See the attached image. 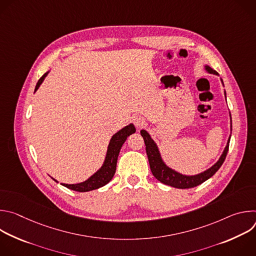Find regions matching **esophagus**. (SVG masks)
<instances>
[{
	"label": "esophagus",
	"mask_w": 256,
	"mask_h": 256,
	"mask_svg": "<svg viewBox=\"0 0 256 256\" xmlns=\"http://www.w3.org/2000/svg\"><path fill=\"white\" fill-rule=\"evenodd\" d=\"M134 124L136 126V128H142V126L146 124V120H144V118H142V116H136V118H134Z\"/></svg>",
	"instance_id": "esophagus-1"
}]
</instances>
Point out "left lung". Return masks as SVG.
<instances>
[{
	"label": "left lung",
	"mask_w": 256,
	"mask_h": 256,
	"mask_svg": "<svg viewBox=\"0 0 256 256\" xmlns=\"http://www.w3.org/2000/svg\"><path fill=\"white\" fill-rule=\"evenodd\" d=\"M204 68L208 72H210V74L218 75V72L214 70H212L210 66H204ZM221 81L223 83L222 79H221ZM223 86H224V84H223ZM225 97H226V92H225ZM230 120H231V114H230ZM231 130H232V124H231ZM140 134H142L144 144H146V152H147L150 168H151V171H152L154 177L166 186H170L175 188H181V190L192 188L202 184V182H204L206 180L210 178L218 169H220V167L222 166V164L224 163V161L226 159V156H227V153L229 150V142H230V138H231V134H230L227 144H226V147H225L221 157L218 158V160L210 168L206 169V171H204L202 173L196 174V175H184V174H181V173L173 170L172 168H170L169 166H167L165 164V162L163 161V159L161 157L157 144L151 138L150 134L147 130H142Z\"/></svg>",
	"instance_id": "obj_1"
}]
</instances>
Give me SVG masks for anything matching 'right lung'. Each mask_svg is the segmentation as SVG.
<instances>
[{
    "instance_id": "right-lung-1",
    "label": "right lung",
    "mask_w": 256,
    "mask_h": 256,
    "mask_svg": "<svg viewBox=\"0 0 256 256\" xmlns=\"http://www.w3.org/2000/svg\"><path fill=\"white\" fill-rule=\"evenodd\" d=\"M48 72H50V70L46 72V74L38 80V84H36V86H35L34 92L38 91V89L42 84L44 80L46 79ZM134 132H136V128L132 124H130L128 126L122 128L120 130L116 132L112 136L110 142H109V144H108L105 160H104L101 168L99 170H97L87 180L80 182V184H60L68 190L79 192H86L94 190H97V188H102L105 184H107L108 182L112 179V177L116 173L118 154H120V151L122 147L124 142H126L128 136H130V134H132ZM54 180L56 182H58L56 179H54Z\"/></svg>"
}]
</instances>
